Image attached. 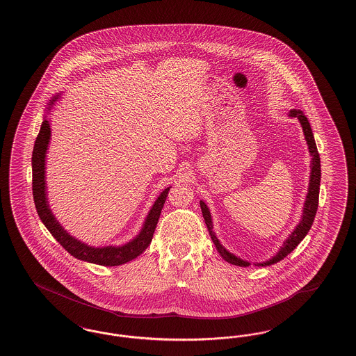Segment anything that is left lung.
<instances>
[{
	"label": "left lung",
	"mask_w": 356,
	"mask_h": 356,
	"mask_svg": "<svg viewBox=\"0 0 356 356\" xmlns=\"http://www.w3.org/2000/svg\"><path fill=\"white\" fill-rule=\"evenodd\" d=\"M289 116L291 118H297L300 123V126L303 128V134H305V139L309 145V152L312 155V175H310V183H309V192L306 196V201H305V207H303V213H302V220L297 225V228L294 229V232L289 236V238L284 242L282 248L280 249V252L275 256L270 258L266 262L262 264H257L258 266H269L273 264H277L278 261L284 259V257L290 254L297 246L299 242L302 241L306 234L309 233V230L313 225L314 218L316 214V209H318V201H319V185H321V159H319V154L316 149V144L314 140L313 131L310 127V123L307 120V118L300 110H291L289 113ZM200 207H201V212H202V217L205 220L207 228L209 230V234L212 237L217 252L220 253V256L222 257L227 262L232 264V265H237V266H249L250 264L248 261H243L241 258L229 253L228 250L220 243L217 240V237L214 236L213 224H212V217H211V212L208 209V207L205 205L204 201H200Z\"/></svg>",
	"instance_id": "8db88e82"
}]
</instances>
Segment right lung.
I'll use <instances>...</instances> for the list:
<instances>
[{
	"label": "right lung",
	"mask_w": 356,
	"mask_h": 356,
	"mask_svg": "<svg viewBox=\"0 0 356 356\" xmlns=\"http://www.w3.org/2000/svg\"><path fill=\"white\" fill-rule=\"evenodd\" d=\"M58 99V95L50 102V106L54 104ZM50 123L47 119L42 122L40 134L34 144L33 156H31V167H33V197L37 208V213L40 216L43 225L49 229L53 237L57 240L72 257L82 259L86 262L103 265V266H118L126 262L132 261L134 258L142 254L152 241L157 221L164 207V202L168 196L170 188L164 189L157 197L155 204L152 205L149 213L147 216L140 233L123 246H104V248H92L83 242L78 241L70 236L65 229L60 227L51 213L47 197H46V183H44V157L47 151V144L50 142Z\"/></svg>",
	"instance_id": "add662e5"
}]
</instances>
